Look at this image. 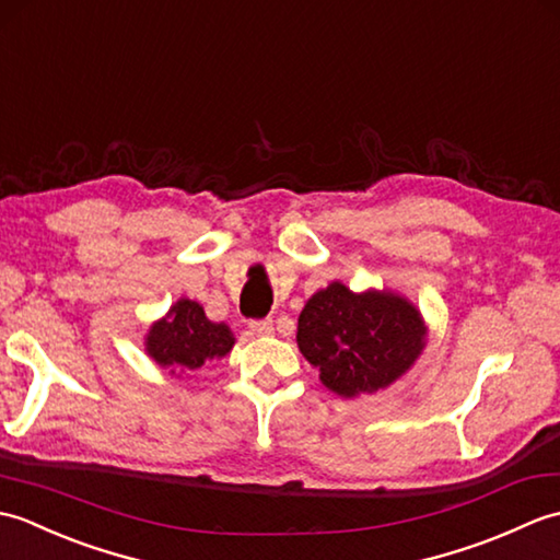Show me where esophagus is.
Segmentation results:
<instances>
[{"instance_id":"34e87169","label":"esophagus","mask_w":560,"mask_h":560,"mask_svg":"<svg viewBox=\"0 0 560 560\" xmlns=\"http://www.w3.org/2000/svg\"><path fill=\"white\" fill-rule=\"evenodd\" d=\"M249 331H253V335H257V337H269V335H273V323L269 317L267 319H253V323H249Z\"/></svg>"}]
</instances>
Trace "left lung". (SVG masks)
Returning a JSON list of instances; mask_svg holds the SVG:
<instances>
[{
  "label": "left lung",
  "mask_w": 560,
  "mask_h": 560,
  "mask_svg": "<svg viewBox=\"0 0 560 560\" xmlns=\"http://www.w3.org/2000/svg\"><path fill=\"white\" fill-rule=\"evenodd\" d=\"M425 327L419 311L395 293H351L335 281L305 303L299 349L325 387L341 397L377 392L419 359Z\"/></svg>",
  "instance_id": "obj_1"
}]
</instances>
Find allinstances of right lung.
Here are the masks:
<instances>
[{
  "label": "right lung",
  "mask_w": 560,
  "mask_h": 560,
  "mask_svg": "<svg viewBox=\"0 0 560 560\" xmlns=\"http://www.w3.org/2000/svg\"><path fill=\"white\" fill-rule=\"evenodd\" d=\"M233 335L225 325L207 319L205 307L195 301H177L161 323L151 327L147 351L161 368H171V375L197 371L205 361L221 359L233 349Z\"/></svg>",
  "instance_id": "add662e5"
}]
</instances>
